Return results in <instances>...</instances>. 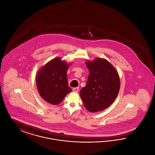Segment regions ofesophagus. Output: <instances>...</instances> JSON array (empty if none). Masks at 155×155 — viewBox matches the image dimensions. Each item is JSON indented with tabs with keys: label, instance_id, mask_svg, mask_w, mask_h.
<instances>
[{
	"label": "esophagus",
	"instance_id": "34e87169",
	"mask_svg": "<svg viewBox=\"0 0 155 155\" xmlns=\"http://www.w3.org/2000/svg\"><path fill=\"white\" fill-rule=\"evenodd\" d=\"M78 90H79V88L78 87H75L73 89V91L74 92H78Z\"/></svg>",
	"mask_w": 155,
	"mask_h": 155
}]
</instances>
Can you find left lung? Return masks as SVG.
<instances>
[{"label": "left lung", "instance_id": "1", "mask_svg": "<svg viewBox=\"0 0 155 155\" xmlns=\"http://www.w3.org/2000/svg\"><path fill=\"white\" fill-rule=\"evenodd\" d=\"M88 81L80 91L85 107L91 112L102 111L109 107L118 95L120 87L118 73L106 60L87 61Z\"/></svg>", "mask_w": 155, "mask_h": 155}]
</instances>
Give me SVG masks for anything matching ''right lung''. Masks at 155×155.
I'll list each match as a JSON object with an SVG mask.
<instances>
[{
    "mask_svg": "<svg viewBox=\"0 0 155 155\" xmlns=\"http://www.w3.org/2000/svg\"><path fill=\"white\" fill-rule=\"evenodd\" d=\"M69 66L66 62L58 58L50 61L38 71L36 78L37 89L47 102L59 104L71 91L67 78Z\"/></svg>",
    "mask_w": 155,
    "mask_h": 155,
    "instance_id": "1",
    "label": "right lung"
}]
</instances>
